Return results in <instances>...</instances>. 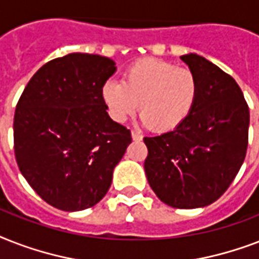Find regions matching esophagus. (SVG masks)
Masks as SVG:
<instances>
[{"label": "esophagus", "instance_id": "1", "mask_svg": "<svg viewBox=\"0 0 259 259\" xmlns=\"http://www.w3.org/2000/svg\"><path fill=\"white\" fill-rule=\"evenodd\" d=\"M132 138H133V141H142V136L137 132H132Z\"/></svg>", "mask_w": 259, "mask_h": 259}]
</instances>
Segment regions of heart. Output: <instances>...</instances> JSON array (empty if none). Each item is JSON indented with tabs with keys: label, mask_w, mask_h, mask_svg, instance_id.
<instances>
[{
	"label": "heart",
	"mask_w": 259,
	"mask_h": 259,
	"mask_svg": "<svg viewBox=\"0 0 259 259\" xmlns=\"http://www.w3.org/2000/svg\"><path fill=\"white\" fill-rule=\"evenodd\" d=\"M199 90V79L188 68L144 59L125 71L122 82L107 80L102 87V99L115 122H125L140 109L142 125L165 133L191 115Z\"/></svg>",
	"instance_id": "b5f03b06"
}]
</instances>
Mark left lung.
Masks as SVG:
<instances>
[{
	"mask_svg": "<svg viewBox=\"0 0 259 259\" xmlns=\"http://www.w3.org/2000/svg\"><path fill=\"white\" fill-rule=\"evenodd\" d=\"M180 59L199 79L196 106L177 129L144 138V168L162 203L201 208L218 200L241 169L250 114L241 89L225 71L196 54Z\"/></svg>",
	"mask_w": 259,
	"mask_h": 259,
	"instance_id": "1",
	"label": "left lung"
}]
</instances>
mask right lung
Masks as SVG:
<instances>
[{
  "label": "right lung",
  "mask_w": 259,
  "mask_h": 259,
  "mask_svg": "<svg viewBox=\"0 0 259 259\" xmlns=\"http://www.w3.org/2000/svg\"><path fill=\"white\" fill-rule=\"evenodd\" d=\"M115 71L105 56L68 54L44 64L18 101V168L55 208L74 212L99 203L132 142L130 130L109 117L102 99V87Z\"/></svg>",
  "instance_id": "right-lung-1"
}]
</instances>
